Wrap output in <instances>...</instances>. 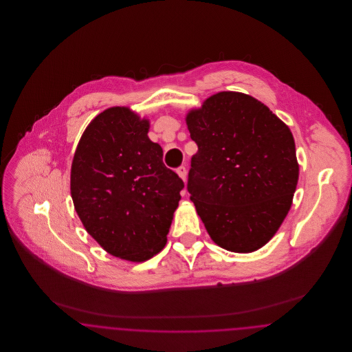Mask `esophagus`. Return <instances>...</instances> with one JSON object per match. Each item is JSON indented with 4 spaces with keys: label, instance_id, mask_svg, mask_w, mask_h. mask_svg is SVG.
Segmentation results:
<instances>
[{
    "label": "esophagus",
    "instance_id": "esophagus-1",
    "mask_svg": "<svg viewBox=\"0 0 352 352\" xmlns=\"http://www.w3.org/2000/svg\"><path fill=\"white\" fill-rule=\"evenodd\" d=\"M177 173L184 179V182H186V177H187V168H186V166H179V168H177Z\"/></svg>",
    "mask_w": 352,
    "mask_h": 352
}]
</instances>
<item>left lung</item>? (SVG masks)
<instances>
[{
  "mask_svg": "<svg viewBox=\"0 0 352 352\" xmlns=\"http://www.w3.org/2000/svg\"><path fill=\"white\" fill-rule=\"evenodd\" d=\"M187 191L211 239L227 251L265 245L287 215L298 182L293 134L267 105L219 92L187 115Z\"/></svg>",
  "mask_w": 352,
  "mask_h": 352,
  "instance_id": "obj_1",
  "label": "left lung"
}]
</instances>
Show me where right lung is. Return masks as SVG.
<instances>
[{
	"label": "right lung",
	"mask_w": 352,
	"mask_h": 352,
	"mask_svg": "<svg viewBox=\"0 0 352 352\" xmlns=\"http://www.w3.org/2000/svg\"><path fill=\"white\" fill-rule=\"evenodd\" d=\"M148 131V120L129 108H109L84 131L71 168V197L87 232L108 253L138 263L164 250L184 187Z\"/></svg>",
	"instance_id": "add662e5"
}]
</instances>
